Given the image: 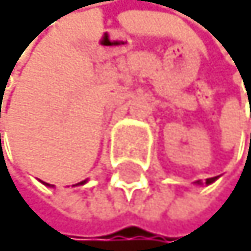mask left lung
<instances>
[{
    "mask_svg": "<svg viewBox=\"0 0 251 251\" xmlns=\"http://www.w3.org/2000/svg\"><path fill=\"white\" fill-rule=\"evenodd\" d=\"M250 144H251V134H250ZM217 177H213V178H208V180H206V185H209V183H213V181L216 180ZM198 183H201V181L198 180Z\"/></svg>",
    "mask_w": 251,
    "mask_h": 251,
    "instance_id": "obj_1",
    "label": "left lung"
}]
</instances>
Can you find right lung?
I'll use <instances>...</instances> for the list:
<instances>
[{"mask_svg":"<svg viewBox=\"0 0 251 251\" xmlns=\"http://www.w3.org/2000/svg\"><path fill=\"white\" fill-rule=\"evenodd\" d=\"M0 138H1V134H0ZM82 183H86V180H84V181H81V185H82Z\"/></svg>","mask_w":251,"mask_h":251,"instance_id":"right-lung-1","label":"right lung"}]
</instances>
